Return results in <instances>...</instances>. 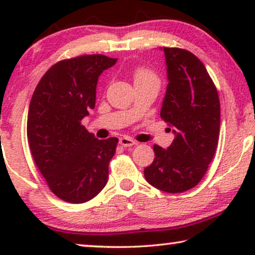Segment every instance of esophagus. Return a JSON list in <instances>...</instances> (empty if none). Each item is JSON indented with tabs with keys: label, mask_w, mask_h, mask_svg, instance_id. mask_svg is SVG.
I'll use <instances>...</instances> for the list:
<instances>
[{
	"label": "esophagus",
	"mask_w": 255,
	"mask_h": 255,
	"mask_svg": "<svg viewBox=\"0 0 255 255\" xmlns=\"http://www.w3.org/2000/svg\"><path fill=\"white\" fill-rule=\"evenodd\" d=\"M120 144L122 146H124V147H131V146L135 145L137 142H135L133 139H131L128 137H122V138H120Z\"/></svg>",
	"instance_id": "obj_1"
}]
</instances>
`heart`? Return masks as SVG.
Segmentation results:
<instances>
[{
	"instance_id": "heart-1",
	"label": "heart",
	"mask_w": 255,
	"mask_h": 255,
	"mask_svg": "<svg viewBox=\"0 0 255 255\" xmlns=\"http://www.w3.org/2000/svg\"><path fill=\"white\" fill-rule=\"evenodd\" d=\"M134 86L144 85V83H156L160 85L159 76L155 74L152 69L147 67H138L133 72Z\"/></svg>"
}]
</instances>
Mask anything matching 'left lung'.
<instances>
[{"label":"left lung","mask_w":255,"mask_h":255,"mask_svg":"<svg viewBox=\"0 0 255 255\" xmlns=\"http://www.w3.org/2000/svg\"><path fill=\"white\" fill-rule=\"evenodd\" d=\"M168 86L160 116L175 133L172 145L153 146L155 158L144 169L146 181L166 193H183L207 173L218 145L221 106L214 81L191 52L163 47Z\"/></svg>","instance_id":"obj_1"}]
</instances>
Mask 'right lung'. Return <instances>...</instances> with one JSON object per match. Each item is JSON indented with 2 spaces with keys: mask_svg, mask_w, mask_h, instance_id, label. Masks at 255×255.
Segmentation results:
<instances>
[{
  "mask_svg": "<svg viewBox=\"0 0 255 255\" xmlns=\"http://www.w3.org/2000/svg\"><path fill=\"white\" fill-rule=\"evenodd\" d=\"M117 59L83 54L58 61L30 102L26 134L36 165L55 196L85 203L106 187L117 138L100 140L81 121L95 108L97 80Z\"/></svg>",
  "mask_w": 255,
  "mask_h": 255,
  "instance_id": "1",
  "label": "right lung"
}]
</instances>
